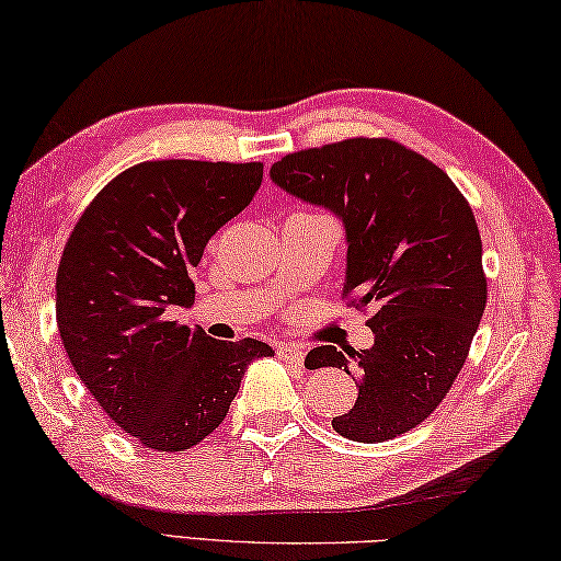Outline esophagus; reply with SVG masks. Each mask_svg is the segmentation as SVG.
<instances>
[{"label": "esophagus", "instance_id": "1", "mask_svg": "<svg viewBox=\"0 0 561 561\" xmlns=\"http://www.w3.org/2000/svg\"><path fill=\"white\" fill-rule=\"evenodd\" d=\"M277 355L284 363H289V365H294V368H299V365H304V355H307V353H304L299 345L284 343V345H277Z\"/></svg>", "mask_w": 561, "mask_h": 561}]
</instances>
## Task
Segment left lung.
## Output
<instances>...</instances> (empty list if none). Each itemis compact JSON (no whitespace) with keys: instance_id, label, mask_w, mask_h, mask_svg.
Returning <instances> with one entry per match:
<instances>
[{"instance_id":"1","label":"left lung","mask_w":561,"mask_h":561,"mask_svg":"<svg viewBox=\"0 0 561 561\" xmlns=\"http://www.w3.org/2000/svg\"><path fill=\"white\" fill-rule=\"evenodd\" d=\"M270 176L343 220V294L351 307L373 309V348L343 355L319 345L304 360L309 370L358 375L355 404L333 416V430L363 444L414 430L451 390L485 309L471 206L439 167L382 137L294 151Z\"/></svg>"}]
</instances>
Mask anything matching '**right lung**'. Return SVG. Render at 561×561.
<instances>
[{"label":"right lung","instance_id":"add662e5","mask_svg":"<svg viewBox=\"0 0 561 561\" xmlns=\"http://www.w3.org/2000/svg\"><path fill=\"white\" fill-rule=\"evenodd\" d=\"M262 164L161 159L122 171L76 222L56 277V321L78 378L105 414L157 451L218 430L267 343L216 341L169 319L196 299L208 240L248 208Z\"/></svg>","mask_w":561,"mask_h":561}]
</instances>
